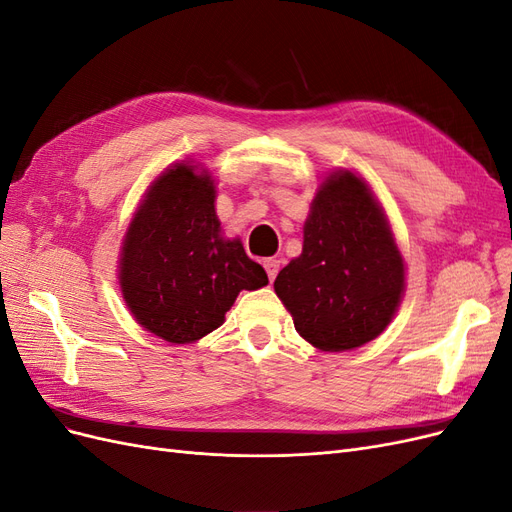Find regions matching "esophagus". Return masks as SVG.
Segmentation results:
<instances>
[{
	"mask_svg": "<svg viewBox=\"0 0 512 512\" xmlns=\"http://www.w3.org/2000/svg\"><path fill=\"white\" fill-rule=\"evenodd\" d=\"M262 265H265V271H267V275H269V280L273 282V280H275V275H277V271H280V260L269 258V260L262 262Z\"/></svg>",
	"mask_w": 512,
	"mask_h": 512,
	"instance_id": "obj_1",
	"label": "esophagus"
}]
</instances>
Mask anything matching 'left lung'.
<instances>
[{
    "label": "left lung",
    "mask_w": 512,
    "mask_h": 512,
    "mask_svg": "<svg viewBox=\"0 0 512 512\" xmlns=\"http://www.w3.org/2000/svg\"><path fill=\"white\" fill-rule=\"evenodd\" d=\"M294 329L322 352L376 339L406 292V262L369 185L337 168L318 185L303 226V252L275 277Z\"/></svg>",
    "instance_id": "left-lung-1"
}]
</instances>
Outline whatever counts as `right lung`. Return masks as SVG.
Segmentation results:
<instances>
[{"instance_id": "obj_1", "label": "right lung", "mask_w": 512, "mask_h": 512, "mask_svg": "<svg viewBox=\"0 0 512 512\" xmlns=\"http://www.w3.org/2000/svg\"><path fill=\"white\" fill-rule=\"evenodd\" d=\"M215 181L192 160L170 164L134 211L119 254L123 301L143 329L168 344H194L224 324L241 290L269 277L226 239Z\"/></svg>"}]
</instances>
